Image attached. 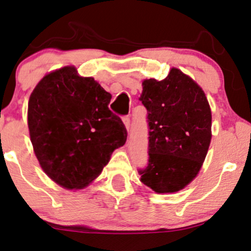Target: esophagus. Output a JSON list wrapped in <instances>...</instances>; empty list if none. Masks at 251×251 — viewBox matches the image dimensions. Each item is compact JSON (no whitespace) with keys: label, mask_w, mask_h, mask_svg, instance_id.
I'll use <instances>...</instances> for the list:
<instances>
[{"label":"esophagus","mask_w":251,"mask_h":251,"mask_svg":"<svg viewBox=\"0 0 251 251\" xmlns=\"http://www.w3.org/2000/svg\"><path fill=\"white\" fill-rule=\"evenodd\" d=\"M123 122H124V125H125V127L127 131H129V127H131V119H129L128 116H125L123 118Z\"/></svg>","instance_id":"obj_1"}]
</instances>
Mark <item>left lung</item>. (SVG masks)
I'll use <instances>...</instances> for the list:
<instances>
[{"instance_id": "1", "label": "left lung", "mask_w": 251, "mask_h": 251, "mask_svg": "<svg viewBox=\"0 0 251 251\" xmlns=\"http://www.w3.org/2000/svg\"><path fill=\"white\" fill-rule=\"evenodd\" d=\"M140 101L149 127L148 165L141 182L153 192L176 193L198 176L211 141V110L204 92L179 69L164 80L146 79Z\"/></svg>"}]
</instances>
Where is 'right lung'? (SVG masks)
<instances>
[{"label": "right lung", "instance_id": "right-lung-1", "mask_svg": "<svg viewBox=\"0 0 251 251\" xmlns=\"http://www.w3.org/2000/svg\"><path fill=\"white\" fill-rule=\"evenodd\" d=\"M111 94L75 66L43 76L29 96L27 123L35 156L47 176L81 189L101 175L127 131L109 109Z\"/></svg>", "mask_w": 251, "mask_h": 251}]
</instances>
